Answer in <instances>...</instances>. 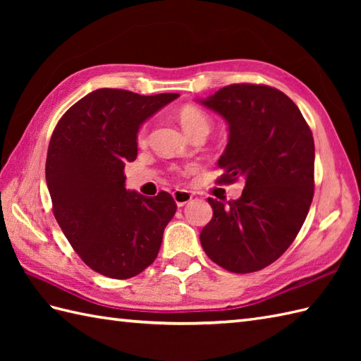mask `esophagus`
<instances>
[{"label":"esophagus","mask_w":361,"mask_h":361,"mask_svg":"<svg viewBox=\"0 0 361 361\" xmlns=\"http://www.w3.org/2000/svg\"><path fill=\"white\" fill-rule=\"evenodd\" d=\"M172 197H173L175 203L178 204V206H185V204H188L190 200H192V194H190L189 190H185V189H176V190H173Z\"/></svg>","instance_id":"1"}]
</instances>
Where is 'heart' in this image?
Here are the masks:
<instances>
[{"label":"heart","mask_w":361,"mask_h":361,"mask_svg":"<svg viewBox=\"0 0 361 361\" xmlns=\"http://www.w3.org/2000/svg\"><path fill=\"white\" fill-rule=\"evenodd\" d=\"M178 121L183 130L192 137L198 133H209L211 130V118L202 109L195 105H185L178 111ZM136 140L140 144H144L147 140V126H142L137 132Z\"/></svg>","instance_id":"b5f03b06"}]
</instances>
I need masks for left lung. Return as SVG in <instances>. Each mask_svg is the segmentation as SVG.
I'll return each instance as SVG.
<instances>
[{
    "instance_id": "1",
    "label": "left lung",
    "mask_w": 361,
    "mask_h": 361,
    "mask_svg": "<svg viewBox=\"0 0 361 361\" xmlns=\"http://www.w3.org/2000/svg\"><path fill=\"white\" fill-rule=\"evenodd\" d=\"M228 122L219 183L243 178L240 198H208L212 219L200 233L206 255L233 273L273 264L295 240L315 188V144L295 102L282 91L234 83L200 101Z\"/></svg>"
}]
</instances>
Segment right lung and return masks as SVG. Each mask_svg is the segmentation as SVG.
Segmentation results:
<instances>
[{
  "label": "right lung",
  "instance_id": "obj_1",
  "mask_svg": "<svg viewBox=\"0 0 361 361\" xmlns=\"http://www.w3.org/2000/svg\"><path fill=\"white\" fill-rule=\"evenodd\" d=\"M176 93L141 96L101 88L82 97L54 128L46 183L52 212L91 270L128 279L157 259L176 211L171 194L126 189L124 167L137 155V130Z\"/></svg>",
  "mask_w": 361,
  "mask_h": 361
}]
</instances>
